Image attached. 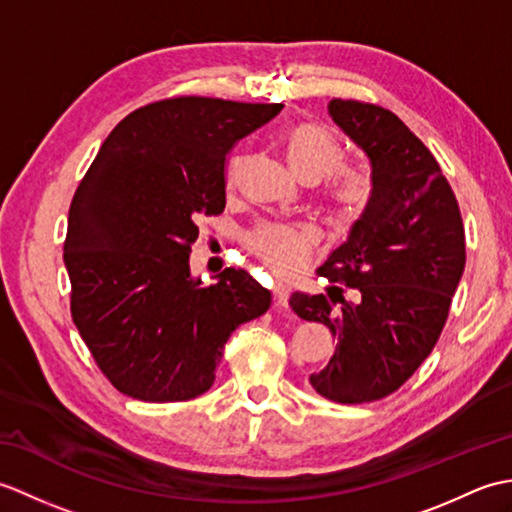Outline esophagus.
I'll list each match as a JSON object with an SVG mask.
<instances>
[{
    "mask_svg": "<svg viewBox=\"0 0 512 512\" xmlns=\"http://www.w3.org/2000/svg\"><path fill=\"white\" fill-rule=\"evenodd\" d=\"M273 295H275V303L277 308H288V295H290V284H286V281H275L273 286Z\"/></svg>",
    "mask_w": 512,
    "mask_h": 512,
    "instance_id": "34e87169",
    "label": "esophagus"
}]
</instances>
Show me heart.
<instances>
[{
    "label": "heart",
    "mask_w": 512,
    "mask_h": 512,
    "mask_svg": "<svg viewBox=\"0 0 512 512\" xmlns=\"http://www.w3.org/2000/svg\"><path fill=\"white\" fill-rule=\"evenodd\" d=\"M286 158L301 180L319 182L343 165L345 147L328 127L301 123L286 138ZM339 169V168H338ZM340 170V169H339ZM336 171V170H335ZM337 172V171H336ZM235 178V165L231 180ZM374 182L363 167H342L325 191L323 215L336 233H345L365 215ZM317 237L308 226L264 224L248 237V246L277 275H295L308 264Z\"/></svg>",
    "instance_id": "1"
}]
</instances>
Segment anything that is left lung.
<instances>
[{
  "instance_id": "obj_1",
  "label": "left lung",
  "mask_w": 512,
  "mask_h": 512,
  "mask_svg": "<svg viewBox=\"0 0 512 512\" xmlns=\"http://www.w3.org/2000/svg\"><path fill=\"white\" fill-rule=\"evenodd\" d=\"M332 121L372 165L374 195L347 242L317 273L339 290L290 297L301 319L328 325L336 352L310 385L341 405L380 400L405 385L436 347L464 264L458 200L422 140L380 105L332 99Z\"/></svg>"
}]
</instances>
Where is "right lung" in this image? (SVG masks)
Returning a JSON list of instances; mask_svg holds the SVG:
<instances>
[{
    "label": "right lung",
    "mask_w": 512,
    "mask_h": 512,
    "mask_svg": "<svg viewBox=\"0 0 512 512\" xmlns=\"http://www.w3.org/2000/svg\"><path fill=\"white\" fill-rule=\"evenodd\" d=\"M281 103L178 96L125 116L76 189L63 262L76 330L125 396L182 402L211 389L224 343L270 308L242 268L204 286L189 253L200 215L226 206L224 165L237 140Z\"/></svg>",
    "instance_id": "obj_1"
}]
</instances>
